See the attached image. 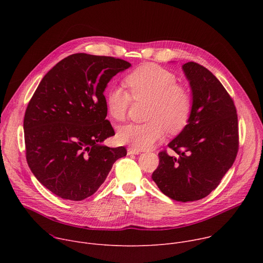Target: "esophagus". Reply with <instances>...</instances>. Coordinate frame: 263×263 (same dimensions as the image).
<instances>
[{
    "label": "esophagus",
    "instance_id": "34e87169",
    "mask_svg": "<svg viewBox=\"0 0 263 263\" xmlns=\"http://www.w3.org/2000/svg\"><path fill=\"white\" fill-rule=\"evenodd\" d=\"M127 153H128V155H138V154H140V151H139V149H136V148L132 147V146H129L127 148Z\"/></svg>",
    "mask_w": 263,
    "mask_h": 263
}]
</instances>
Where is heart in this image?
Returning <instances> with one entry per match:
<instances>
[{"instance_id":"1","label":"heart","mask_w":263,"mask_h":263,"mask_svg":"<svg viewBox=\"0 0 263 263\" xmlns=\"http://www.w3.org/2000/svg\"><path fill=\"white\" fill-rule=\"evenodd\" d=\"M128 91L120 86L107 90L105 103L108 115L116 122H124L134 101H148L143 124H129L118 132L121 143L139 149L154 146L165 135L181 132L190 122L193 111V98L190 89L177 83V77L171 70L153 63L138 66L127 74Z\"/></svg>"}]
</instances>
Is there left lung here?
I'll list each match as a JSON object with an SVG mask.
<instances>
[{
	"label": "left lung",
	"instance_id": "8db88e82",
	"mask_svg": "<svg viewBox=\"0 0 263 263\" xmlns=\"http://www.w3.org/2000/svg\"><path fill=\"white\" fill-rule=\"evenodd\" d=\"M183 71L193 93L189 124L167 145L177 154H158L152 179L179 202L207 197L232 166L238 152V122L232 98L203 65L187 62Z\"/></svg>",
	"mask_w": 263,
	"mask_h": 263
}]
</instances>
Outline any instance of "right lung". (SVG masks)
I'll return each mask as SVG.
<instances>
[{"mask_svg":"<svg viewBox=\"0 0 263 263\" xmlns=\"http://www.w3.org/2000/svg\"><path fill=\"white\" fill-rule=\"evenodd\" d=\"M131 64L123 59L77 53L50 69L26 109L24 132L28 165L59 198L82 201L104 183L124 146L102 142L115 135L106 120L104 90Z\"/></svg>","mask_w":263,"mask_h":263,"instance_id":"obj_1","label":"right lung"}]
</instances>
